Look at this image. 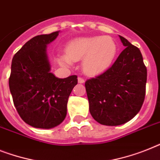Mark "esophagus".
I'll return each instance as SVG.
<instances>
[{
	"label": "esophagus",
	"mask_w": 160,
	"mask_h": 160,
	"mask_svg": "<svg viewBox=\"0 0 160 160\" xmlns=\"http://www.w3.org/2000/svg\"><path fill=\"white\" fill-rule=\"evenodd\" d=\"M78 82L79 83H83L84 82V79L82 78H81V77H78Z\"/></svg>",
	"instance_id": "34e87169"
}]
</instances>
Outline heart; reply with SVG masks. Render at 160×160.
Wrapping results in <instances>:
<instances>
[{"label": "heart", "instance_id": "b5f03b06", "mask_svg": "<svg viewBox=\"0 0 160 160\" xmlns=\"http://www.w3.org/2000/svg\"><path fill=\"white\" fill-rule=\"evenodd\" d=\"M117 53V45L109 37L94 36L75 38L66 47V55L59 56L65 64L84 59L83 71L88 75L100 74L109 68Z\"/></svg>", "mask_w": 160, "mask_h": 160}]
</instances>
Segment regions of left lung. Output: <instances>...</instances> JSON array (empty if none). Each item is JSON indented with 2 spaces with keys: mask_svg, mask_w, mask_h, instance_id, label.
<instances>
[{
  "mask_svg": "<svg viewBox=\"0 0 160 160\" xmlns=\"http://www.w3.org/2000/svg\"><path fill=\"white\" fill-rule=\"evenodd\" d=\"M125 49L113 65L85 82L89 110L96 122L118 126L137 114L146 96L147 69L141 51L122 36Z\"/></svg>",
  "mask_w": 160,
  "mask_h": 160,
  "instance_id": "obj_1",
  "label": "left lung"
}]
</instances>
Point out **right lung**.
Returning <instances> with one entry per match:
<instances>
[{
  "label": "right lung",
  "mask_w": 160,
  "mask_h": 160,
  "mask_svg": "<svg viewBox=\"0 0 160 160\" xmlns=\"http://www.w3.org/2000/svg\"><path fill=\"white\" fill-rule=\"evenodd\" d=\"M59 32L36 36L12 59L9 87L14 105L21 118L37 128H52L64 121L68 96L78 84L77 75L58 78L50 72L47 46Z\"/></svg>",
  "instance_id": "add662e5"
}]
</instances>
